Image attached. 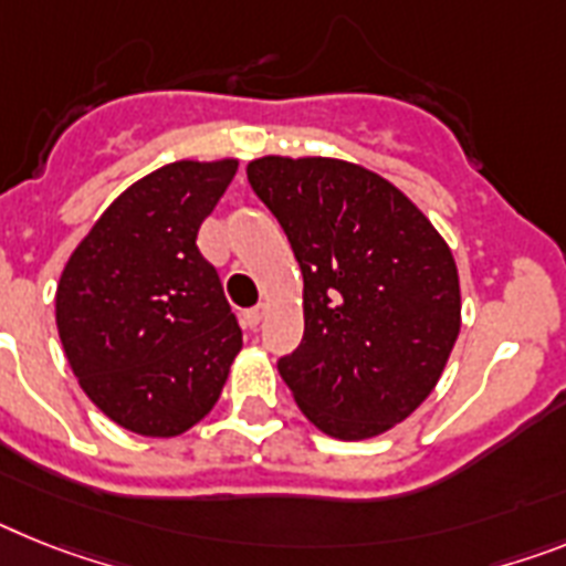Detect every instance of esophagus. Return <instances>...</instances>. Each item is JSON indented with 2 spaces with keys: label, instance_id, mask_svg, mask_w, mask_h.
<instances>
[{
  "label": "esophagus",
  "instance_id": "esophagus-1",
  "mask_svg": "<svg viewBox=\"0 0 566 566\" xmlns=\"http://www.w3.org/2000/svg\"><path fill=\"white\" fill-rule=\"evenodd\" d=\"M261 319H264V307H250V311L241 313V322H244V327H250V331H255Z\"/></svg>",
  "mask_w": 566,
  "mask_h": 566
}]
</instances>
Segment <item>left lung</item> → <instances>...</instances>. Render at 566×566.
Wrapping results in <instances>:
<instances>
[{
	"label": "left lung",
	"mask_w": 566,
	"mask_h": 566,
	"mask_svg": "<svg viewBox=\"0 0 566 566\" xmlns=\"http://www.w3.org/2000/svg\"><path fill=\"white\" fill-rule=\"evenodd\" d=\"M247 180L305 279V336L279 374L325 434H382L429 397L460 334L452 250L363 166L270 155Z\"/></svg>",
	"instance_id": "obj_1"
}]
</instances>
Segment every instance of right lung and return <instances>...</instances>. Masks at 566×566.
I'll return each instance as SVG.
<instances>
[{
  "label": "right lung",
  "instance_id": "1",
  "mask_svg": "<svg viewBox=\"0 0 566 566\" xmlns=\"http://www.w3.org/2000/svg\"><path fill=\"white\" fill-rule=\"evenodd\" d=\"M239 164L178 160L132 184L56 287L74 377L117 426L175 437L207 417L241 350L218 270L195 239Z\"/></svg>",
  "mask_w": 566,
  "mask_h": 566
}]
</instances>
